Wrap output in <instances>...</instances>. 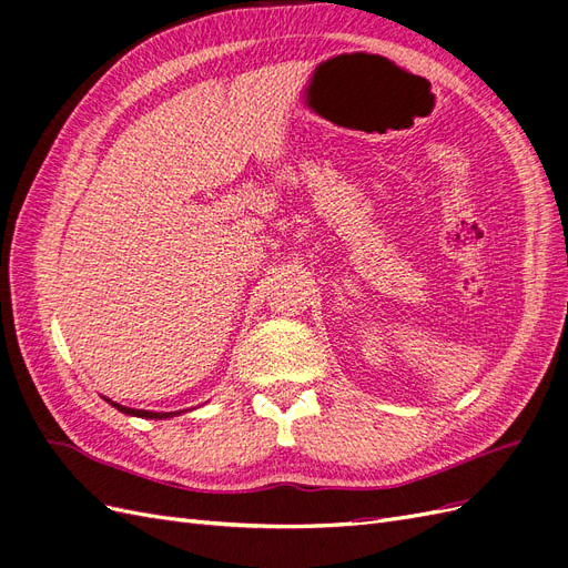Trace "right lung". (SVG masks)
I'll use <instances>...</instances> for the list:
<instances>
[{
	"mask_svg": "<svg viewBox=\"0 0 568 568\" xmlns=\"http://www.w3.org/2000/svg\"><path fill=\"white\" fill-rule=\"evenodd\" d=\"M106 403H111L118 412H123V415H130V417H142V419H170V417H178L180 412H184V409H180V412H151V409H134V407H125V405H120V403H113V400H109V398H104Z\"/></svg>",
	"mask_w": 568,
	"mask_h": 568,
	"instance_id": "1",
	"label": "right lung"
}]
</instances>
